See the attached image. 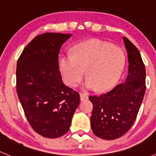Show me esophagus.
I'll use <instances>...</instances> for the list:
<instances>
[{
  "label": "esophagus",
  "mask_w": 156,
  "mask_h": 156,
  "mask_svg": "<svg viewBox=\"0 0 156 156\" xmlns=\"http://www.w3.org/2000/svg\"><path fill=\"white\" fill-rule=\"evenodd\" d=\"M80 99H81V101H82V100H87L88 99L87 94H84V93H80Z\"/></svg>",
  "instance_id": "obj_1"
}]
</instances>
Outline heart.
I'll return each mask as SVG.
<instances>
[{"mask_svg":"<svg viewBox=\"0 0 156 156\" xmlns=\"http://www.w3.org/2000/svg\"><path fill=\"white\" fill-rule=\"evenodd\" d=\"M125 63V54L120 48L100 40H90L75 45L72 54L61 57L59 71L65 84L75 87L86 69L84 87L106 91L119 79Z\"/></svg>","mask_w":156,"mask_h":156,"instance_id":"1","label":"heart"}]
</instances>
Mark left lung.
<instances>
[{
  "label": "left lung",
  "mask_w": 156,
  "mask_h": 156,
  "mask_svg": "<svg viewBox=\"0 0 156 156\" xmlns=\"http://www.w3.org/2000/svg\"><path fill=\"white\" fill-rule=\"evenodd\" d=\"M128 58L125 82L100 96H90V118L94 134L103 140H115L127 133L134 123L146 92V69L138 49L123 37Z\"/></svg>",
  "instance_id": "obj_1"
}]
</instances>
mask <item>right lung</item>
<instances>
[{
    "label": "right lung",
    "instance_id": "1",
    "mask_svg": "<svg viewBox=\"0 0 156 156\" xmlns=\"http://www.w3.org/2000/svg\"><path fill=\"white\" fill-rule=\"evenodd\" d=\"M70 34L44 33L24 48L16 65V92L28 122L44 137L69 131L80 103L77 91L67 87L59 70V53Z\"/></svg>",
    "mask_w": 156,
    "mask_h": 156
}]
</instances>
